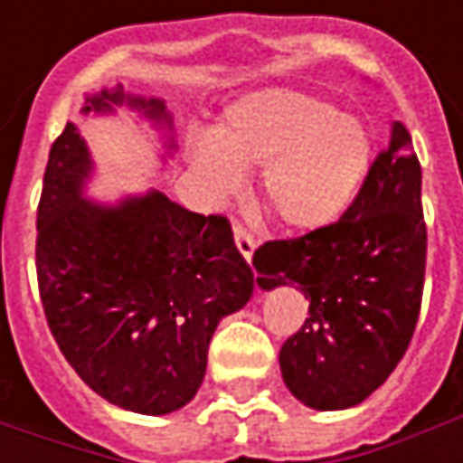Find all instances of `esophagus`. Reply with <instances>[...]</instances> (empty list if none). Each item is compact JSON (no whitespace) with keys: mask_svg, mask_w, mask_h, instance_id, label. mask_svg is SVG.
Wrapping results in <instances>:
<instances>
[{"mask_svg":"<svg viewBox=\"0 0 463 463\" xmlns=\"http://www.w3.org/2000/svg\"><path fill=\"white\" fill-rule=\"evenodd\" d=\"M234 244H237V250H240V255L247 262L252 260V252H255V247H258V241L255 237L247 232V229H241V226H234Z\"/></svg>","mask_w":463,"mask_h":463,"instance_id":"34e87169","label":"esophagus"}]
</instances>
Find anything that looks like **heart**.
<instances>
[{
    "label": "heart",
    "mask_w": 463,
    "mask_h": 463,
    "mask_svg": "<svg viewBox=\"0 0 463 463\" xmlns=\"http://www.w3.org/2000/svg\"><path fill=\"white\" fill-rule=\"evenodd\" d=\"M190 167L213 198L234 195L258 172V198L268 216L294 232L335 223L361 193L373 138L364 118L335 110L327 99L265 87L234 99L213 134L190 138Z\"/></svg>",
    "instance_id": "b5f03b06"
}]
</instances>
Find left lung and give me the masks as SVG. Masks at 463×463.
I'll return each mask as SVG.
<instances>
[{"mask_svg": "<svg viewBox=\"0 0 463 463\" xmlns=\"http://www.w3.org/2000/svg\"><path fill=\"white\" fill-rule=\"evenodd\" d=\"M422 172L412 138L392 123L389 146L340 222L255 252L258 286L296 283L309 301L304 327L280 347L288 392L311 410L368 400L397 368L418 325L425 280Z\"/></svg>", "mask_w": 463, "mask_h": 463, "instance_id": "obj_1", "label": "left lung"}]
</instances>
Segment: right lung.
Here are the masks:
<instances>
[{"label": "right lung", "instance_id": "right-lung-1", "mask_svg": "<svg viewBox=\"0 0 463 463\" xmlns=\"http://www.w3.org/2000/svg\"><path fill=\"white\" fill-rule=\"evenodd\" d=\"M128 108L175 152L165 99L123 84L87 95L81 116ZM95 159L77 123L53 141L38 205V286L63 358L102 400L138 415L183 410L201 389L211 337L255 291L223 216L193 213L156 187L90 198Z\"/></svg>", "mask_w": 463, "mask_h": 463}]
</instances>
